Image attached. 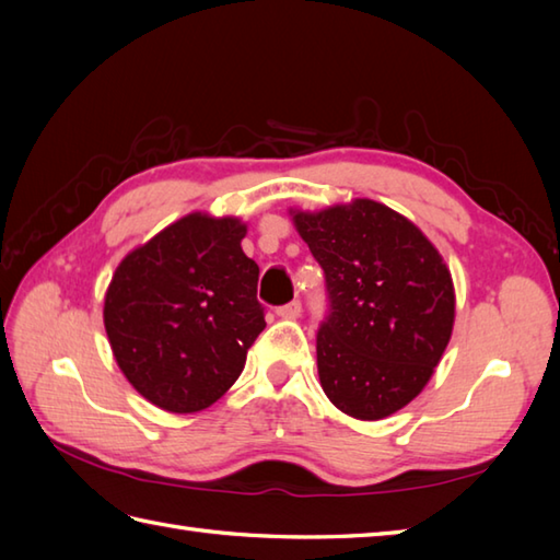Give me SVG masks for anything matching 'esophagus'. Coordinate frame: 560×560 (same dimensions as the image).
Wrapping results in <instances>:
<instances>
[{
	"mask_svg": "<svg viewBox=\"0 0 560 560\" xmlns=\"http://www.w3.org/2000/svg\"><path fill=\"white\" fill-rule=\"evenodd\" d=\"M301 313H303L301 301H291L287 305H281L279 311H277V315L283 317V319H295V317H301Z\"/></svg>",
	"mask_w": 560,
	"mask_h": 560,
	"instance_id": "obj_1",
	"label": "esophagus"
}]
</instances>
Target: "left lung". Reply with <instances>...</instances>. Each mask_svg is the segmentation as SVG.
<instances>
[{"label":"left lung","instance_id":"1","mask_svg":"<svg viewBox=\"0 0 560 560\" xmlns=\"http://www.w3.org/2000/svg\"><path fill=\"white\" fill-rule=\"evenodd\" d=\"M291 217L325 269L319 385L353 419H385L419 395L447 349L455 325L450 269L409 219L373 199Z\"/></svg>","mask_w":560,"mask_h":560}]
</instances>
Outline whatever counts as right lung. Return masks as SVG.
Segmentation results:
<instances>
[{"label": "right lung", "instance_id": "right-lung-1", "mask_svg": "<svg viewBox=\"0 0 560 560\" xmlns=\"http://www.w3.org/2000/svg\"><path fill=\"white\" fill-rule=\"evenodd\" d=\"M245 233L241 219L187 213L113 273L103 303L113 355L163 411L192 413L221 399L267 327Z\"/></svg>", "mask_w": 560, "mask_h": 560}]
</instances>
